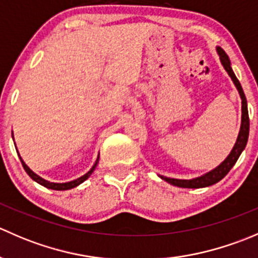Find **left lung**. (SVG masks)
<instances>
[{
    "mask_svg": "<svg viewBox=\"0 0 258 258\" xmlns=\"http://www.w3.org/2000/svg\"><path fill=\"white\" fill-rule=\"evenodd\" d=\"M217 52L218 54H220L221 63L223 64V67H225V70L227 71V74L230 75V77L232 79L233 83H235L236 88H237L238 93H240L241 96L242 118H241L240 134H238L237 141H236V144L233 146L230 155L227 156V158H226L220 166H217L215 170L207 172L206 175L201 176V177L192 178V179H177V178H170V177H165V176H160L161 178L165 179V181L168 182V183L173 184V186L183 187V188H202V187H207V186H211V184L217 183L218 181H221V179L230 172V170L233 167V165L237 162L242 151L244 150V147H246L247 145V140H248V132H249V118H248V110H247L246 96H244L243 90H242L240 81L237 80L236 75L233 74L232 69H231L230 58H228V56L226 54V52L221 47H217Z\"/></svg>",
    "mask_w": 258,
    "mask_h": 258,
    "instance_id": "left-lung-1",
    "label": "left lung"
}]
</instances>
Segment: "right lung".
<instances>
[{
    "label": "right lung",
    "mask_w": 258,
    "mask_h": 258,
    "mask_svg": "<svg viewBox=\"0 0 258 258\" xmlns=\"http://www.w3.org/2000/svg\"><path fill=\"white\" fill-rule=\"evenodd\" d=\"M20 160H21V162H22V166H23V168H25L26 172H27V175L30 176V177L32 178L33 181H36V182H37V183H40L41 186H45V187H47V188H51V189H56V191H64V189H70V188H74V187L79 186V184L82 183L83 181H86V179H87L91 175H92V172H93V171H95L96 166H97V163H98V157H97V160H96L95 165L92 166V168H91V170L88 171V172L86 173V175L81 176L80 178L74 179V181L64 182V183H54V182H49V181H47V179L40 177V176L36 175V173L33 172V171H31L30 167H28V166L26 165L25 162H23V160H22V158H21V156H20Z\"/></svg>",
    "instance_id": "add662e5"
}]
</instances>
